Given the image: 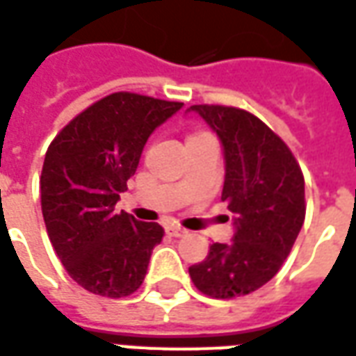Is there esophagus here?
<instances>
[{
	"label": "esophagus",
	"mask_w": 356,
	"mask_h": 356,
	"mask_svg": "<svg viewBox=\"0 0 356 356\" xmlns=\"http://www.w3.org/2000/svg\"><path fill=\"white\" fill-rule=\"evenodd\" d=\"M167 233L170 237H184L188 232L184 227H178V225H167Z\"/></svg>",
	"instance_id": "obj_1"
}]
</instances>
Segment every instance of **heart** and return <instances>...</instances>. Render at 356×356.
<instances>
[{"instance_id": "heart-1", "label": "heart", "mask_w": 356, "mask_h": 356, "mask_svg": "<svg viewBox=\"0 0 356 356\" xmlns=\"http://www.w3.org/2000/svg\"><path fill=\"white\" fill-rule=\"evenodd\" d=\"M203 136H209V134H204V132H195V134H191L188 138V142H191V140H197V138H203Z\"/></svg>"}]
</instances>
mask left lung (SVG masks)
Wrapping results in <instances>:
<instances>
[{
	"label": "left lung",
	"mask_w": 356,
	"mask_h": 356,
	"mask_svg": "<svg viewBox=\"0 0 356 356\" xmlns=\"http://www.w3.org/2000/svg\"><path fill=\"white\" fill-rule=\"evenodd\" d=\"M188 111L199 113L222 142V201L235 214L232 243L210 245L209 256L189 267V277L210 298L250 294L277 275L302 229V168L286 144L252 113L209 104Z\"/></svg>",
	"instance_id": "obj_1"
}]
</instances>
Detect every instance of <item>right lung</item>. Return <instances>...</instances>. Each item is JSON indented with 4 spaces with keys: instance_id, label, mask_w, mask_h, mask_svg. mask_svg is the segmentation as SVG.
Wrapping results in <instances>:
<instances>
[{
    "instance_id": "obj_1",
    "label": "right lung",
    "mask_w": 356,
    "mask_h": 356,
    "mask_svg": "<svg viewBox=\"0 0 356 356\" xmlns=\"http://www.w3.org/2000/svg\"><path fill=\"white\" fill-rule=\"evenodd\" d=\"M181 106L113 92L72 119L47 149L40 178L47 233L70 277L92 294L124 298L144 282L165 232L118 214L115 204L152 132Z\"/></svg>"
}]
</instances>
